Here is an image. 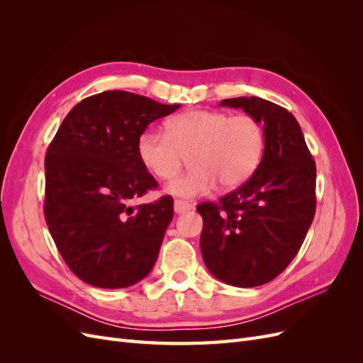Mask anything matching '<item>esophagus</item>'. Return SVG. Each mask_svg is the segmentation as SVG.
I'll return each instance as SVG.
<instances>
[{
  "mask_svg": "<svg viewBox=\"0 0 363 363\" xmlns=\"http://www.w3.org/2000/svg\"><path fill=\"white\" fill-rule=\"evenodd\" d=\"M192 208V204H189L188 201H183V200H175L174 201V211L175 213H184L188 212Z\"/></svg>",
  "mask_w": 363,
  "mask_h": 363,
  "instance_id": "obj_1",
  "label": "esophagus"
}]
</instances>
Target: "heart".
Here are the masks:
<instances>
[{
    "label": "heart",
    "mask_w": 363,
    "mask_h": 363,
    "mask_svg": "<svg viewBox=\"0 0 363 363\" xmlns=\"http://www.w3.org/2000/svg\"><path fill=\"white\" fill-rule=\"evenodd\" d=\"M265 135L247 113L188 111L168 121L167 131L151 128L138 140L142 164L160 180H171L188 157L191 171L168 184L183 199L206 195L219 183L233 189L245 183L263 156Z\"/></svg>",
    "instance_id": "heart-1"
}]
</instances>
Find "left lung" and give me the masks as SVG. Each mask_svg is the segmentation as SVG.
Masks as SVG:
<instances>
[{
  "label": "left lung",
  "mask_w": 363,
  "mask_h": 363,
  "mask_svg": "<svg viewBox=\"0 0 363 363\" xmlns=\"http://www.w3.org/2000/svg\"><path fill=\"white\" fill-rule=\"evenodd\" d=\"M263 124L257 169L219 203H201L200 238L207 269L227 284L255 288L281 274L298 252L316 208V167L298 121L259 96L223 100Z\"/></svg>",
  "instance_id": "left-lung-1"
}]
</instances>
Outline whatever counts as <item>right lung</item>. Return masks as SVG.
Returning <instances> with one entry per match:
<instances>
[{
    "label": "right lung",
    "instance_id": "right-lung-1",
    "mask_svg": "<svg viewBox=\"0 0 363 363\" xmlns=\"http://www.w3.org/2000/svg\"><path fill=\"white\" fill-rule=\"evenodd\" d=\"M125 91L87 96L63 119L45 156L43 213L77 277L103 289L148 276L174 216L172 196L131 206L157 188L138 156L148 124L177 111Z\"/></svg>",
    "mask_w": 363,
    "mask_h": 363
}]
</instances>
